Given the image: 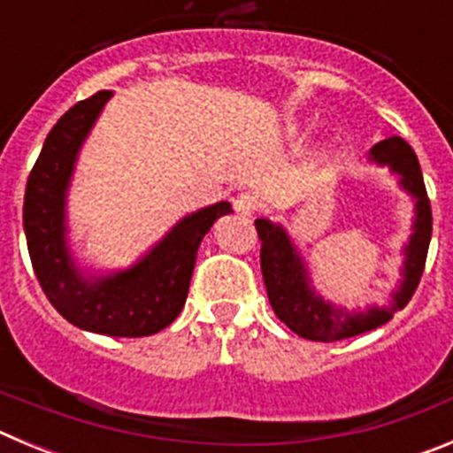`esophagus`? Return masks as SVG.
I'll return each mask as SVG.
<instances>
[{"instance_id": "34e87169", "label": "esophagus", "mask_w": 453, "mask_h": 453, "mask_svg": "<svg viewBox=\"0 0 453 453\" xmlns=\"http://www.w3.org/2000/svg\"><path fill=\"white\" fill-rule=\"evenodd\" d=\"M234 208L238 215L251 218V215L258 211V199H256L254 195H250V192H242V195H238V197L234 199Z\"/></svg>"}]
</instances>
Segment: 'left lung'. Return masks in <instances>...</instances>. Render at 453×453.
Listing matches in <instances>:
<instances>
[{
    "label": "left lung",
    "instance_id": "1",
    "mask_svg": "<svg viewBox=\"0 0 453 453\" xmlns=\"http://www.w3.org/2000/svg\"><path fill=\"white\" fill-rule=\"evenodd\" d=\"M370 156L379 165H388L392 172H397L402 177V186L418 199L415 231L406 247L403 281L388 308H370L365 313H345V311H338L324 302L308 288L302 258L292 247L286 231L272 224L270 219H256V231L261 240L263 281H265L272 311L288 329L306 340L335 342V340L351 338V335L381 326L411 302L419 286V279H422L434 218H431V203L426 197L418 156H415L413 147L399 135H392L372 147Z\"/></svg>",
    "mask_w": 453,
    "mask_h": 453
}]
</instances>
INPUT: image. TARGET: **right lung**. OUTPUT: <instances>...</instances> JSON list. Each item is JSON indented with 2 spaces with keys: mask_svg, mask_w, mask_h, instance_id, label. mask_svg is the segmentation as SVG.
<instances>
[{
  "mask_svg": "<svg viewBox=\"0 0 453 453\" xmlns=\"http://www.w3.org/2000/svg\"><path fill=\"white\" fill-rule=\"evenodd\" d=\"M111 97L99 90L77 102L54 124L24 192V234L31 265L51 306L79 329L113 338L158 334L177 319L188 297L195 258L218 218L231 211L219 202L188 215L131 270L88 283L65 245V190L83 138Z\"/></svg>",
  "mask_w": 453,
  "mask_h": 453,
  "instance_id": "right-lung-1",
  "label": "right lung"
}]
</instances>
